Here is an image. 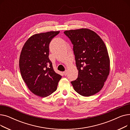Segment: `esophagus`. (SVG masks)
Wrapping results in <instances>:
<instances>
[{
  "instance_id": "esophagus-1",
  "label": "esophagus",
  "mask_w": 130,
  "mask_h": 130,
  "mask_svg": "<svg viewBox=\"0 0 130 130\" xmlns=\"http://www.w3.org/2000/svg\"><path fill=\"white\" fill-rule=\"evenodd\" d=\"M63 74H64V75L65 76H66V75H67V71H64V72H63Z\"/></svg>"
}]
</instances>
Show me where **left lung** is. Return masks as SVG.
<instances>
[{"label": "left lung", "mask_w": 130, "mask_h": 130, "mask_svg": "<svg viewBox=\"0 0 130 130\" xmlns=\"http://www.w3.org/2000/svg\"><path fill=\"white\" fill-rule=\"evenodd\" d=\"M73 45L78 77L71 83L80 95L90 96L103 88L110 73V58L101 37L87 28L66 30Z\"/></svg>", "instance_id": "left-lung-1"}]
</instances>
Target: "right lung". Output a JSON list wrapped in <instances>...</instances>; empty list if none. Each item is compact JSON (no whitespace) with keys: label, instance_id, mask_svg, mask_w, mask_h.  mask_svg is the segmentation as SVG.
Masks as SVG:
<instances>
[{"label":"right lung","instance_id":"right-lung-1","mask_svg":"<svg viewBox=\"0 0 130 130\" xmlns=\"http://www.w3.org/2000/svg\"><path fill=\"white\" fill-rule=\"evenodd\" d=\"M60 31L36 34L25 43L19 58L22 78L30 91L40 97L55 91L61 76L54 71L49 56V45Z\"/></svg>","mask_w":130,"mask_h":130}]
</instances>
